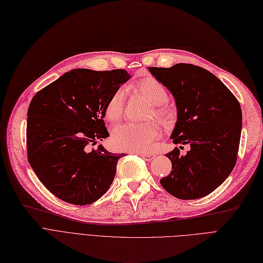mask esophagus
I'll use <instances>...</instances> for the list:
<instances>
[{
  "label": "esophagus",
  "mask_w": 263,
  "mask_h": 263,
  "mask_svg": "<svg viewBox=\"0 0 263 263\" xmlns=\"http://www.w3.org/2000/svg\"><path fill=\"white\" fill-rule=\"evenodd\" d=\"M136 155H139L140 157L148 160V161H151V160H153L155 158V155L153 154H148V153H138Z\"/></svg>",
  "instance_id": "esophagus-1"
}]
</instances>
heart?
I'll return each mask as SVG.
<instances>
[{"instance_id":"b5f03b06","label":"heart","mask_w":263,"mask_h":263,"mask_svg":"<svg viewBox=\"0 0 263 263\" xmlns=\"http://www.w3.org/2000/svg\"><path fill=\"white\" fill-rule=\"evenodd\" d=\"M133 88L153 104L149 118L155 117L164 124L173 120V109L164 104L168 99V93L162 83L154 77H147L135 83ZM124 105L125 91L123 88H119L109 97L105 105V117L107 120L110 122L119 121L123 116ZM160 135L161 128L155 121L142 124L127 122L117 125L112 130L110 142L114 148L121 152H146L160 138Z\"/></svg>"}]
</instances>
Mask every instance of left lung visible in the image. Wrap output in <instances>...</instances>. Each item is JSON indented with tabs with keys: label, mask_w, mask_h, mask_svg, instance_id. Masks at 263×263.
<instances>
[{
	"label": "left lung",
	"mask_w": 263,
	"mask_h": 263,
	"mask_svg": "<svg viewBox=\"0 0 263 263\" xmlns=\"http://www.w3.org/2000/svg\"><path fill=\"white\" fill-rule=\"evenodd\" d=\"M176 100L177 122L171 139L190 145L185 156L174 148L165 156L172 162L161 186L180 200L210 195L230 175L236 163L242 130L237 99L205 68L178 63L172 67H148Z\"/></svg>",
	"instance_id": "8db88e82"
}]
</instances>
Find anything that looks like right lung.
Here are the masks:
<instances>
[{
    "label": "right lung",
    "instance_id": "obj_1",
    "mask_svg": "<svg viewBox=\"0 0 263 263\" xmlns=\"http://www.w3.org/2000/svg\"><path fill=\"white\" fill-rule=\"evenodd\" d=\"M125 70L76 68L41 89L28 109V161L53 196L87 205L108 190L123 154L103 147L109 135L103 118L109 97L128 81Z\"/></svg>",
    "mask_w": 263,
    "mask_h": 263
}]
</instances>
